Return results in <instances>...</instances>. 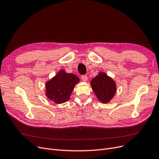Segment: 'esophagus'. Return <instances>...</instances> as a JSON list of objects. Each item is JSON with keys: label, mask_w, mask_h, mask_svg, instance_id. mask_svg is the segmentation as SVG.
I'll return each mask as SVG.
<instances>
[{"label": "esophagus", "mask_w": 159, "mask_h": 159, "mask_svg": "<svg viewBox=\"0 0 159 159\" xmlns=\"http://www.w3.org/2000/svg\"><path fill=\"white\" fill-rule=\"evenodd\" d=\"M81 80H83L84 81H87V80H88V77L86 75H81Z\"/></svg>", "instance_id": "obj_1"}]
</instances>
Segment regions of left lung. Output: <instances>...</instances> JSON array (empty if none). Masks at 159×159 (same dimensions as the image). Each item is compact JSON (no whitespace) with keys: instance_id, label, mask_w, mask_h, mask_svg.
<instances>
[{"instance_id":"8db88e82","label":"left lung","mask_w":159,"mask_h":159,"mask_svg":"<svg viewBox=\"0 0 159 159\" xmlns=\"http://www.w3.org/2000/svg\"><path fill=\"white\" fill-rule=\"evenodd\" d=\"M91 86L97 98L104 104L108 103L117 91L115 81L105 72H102L91 80Z\"/></svg>"}]
</instances>
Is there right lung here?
Returning <instances> with one entry per match:
<instances>
[{"mask_svg":"<svg viewBox=\"0 0 159 159\" xmlns=\"http://www.w3.org/2000/svg\"><path fill=\"white\" fill-rule=\"evenodd\" d=\"M79 81L77 75L60 70L54 77L46 82V96L57 104L65 103L69 100Z\"/></svg>","mask_w":159,"mask_h":159,"instance_id":"1","label":"right lung"}]
</instances>
